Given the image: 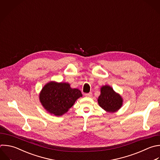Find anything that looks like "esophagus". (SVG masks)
I'll return each mask as SVG.
<instances>
[{
  "instance_id": "esophagus-1",
  "label": "esophagus",
  "mask_w": 160,
  "mask_h": 160,
  "mask_svg": "<svg viewBox=\"0 0 160 160\" xmlns=\"http://www.w3.org/2000/svg\"><path fill=\"white\" fill-rule=\"evenodd\" d=\"M85 96H86V97H91L92 96V92H89V93L85 94Z\"/></svg>"
}]
</instances>
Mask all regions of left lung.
<instances>
[{"mask_svg":"<svg viewBox=\"0 0 160 160\" xmlns=\"http://www.w3.org/2000/svg\"><path fill=\"white\" fill-rule=\"evenodd\" d=\"M99 106L108 112L118 111L122 106L123 99L109 85L101 88V94L98 99Z\"/></svg>","mask_w":160,"mask_h":160,"instance_id":"8db88e82","label":"left lung"}]
</instances>
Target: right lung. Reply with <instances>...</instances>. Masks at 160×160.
<instances>
[{
    "label": "right lung",
    "mask_w": 160,
    "mask_h": 160,
    "mask_svg": "<svg viewBox=\"0 0 160 160\" xmlns=\"http://www.w3.org/2000/svg\"><path fill=\"white\" fill-rule=\"evenodd\" d=\"M39 96L40 102L48 112L61 116L66 113L82 94L79 89L72 88L68 82L52 81L44 85Z\"/></svg>",
    "instance_id": "obj_1"
}]
</instances>
